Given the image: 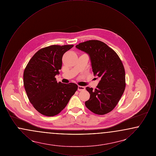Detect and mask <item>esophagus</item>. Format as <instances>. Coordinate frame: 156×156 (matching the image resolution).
I'll return each instance as SVG.
<instances>
[{
	"mask_svg": "<svg viewBox=\"0 0 156 156\" xmlns=\"http://www.w3.org/2000/svg\"><path fill=\"white\" fill-rule=\"evenodd\" d=\"M85 89V88L84 87H82V86H78V90L79 91H83V90H84Z\"/></svg>",
	"mask_w": 156,
	"mask_h": 156,
	"instance_id": "34e87169",
	"label": "esophagus"
}]
</instances>
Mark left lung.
<instances>
[{"mask_svg":"<svg viewBox=\"0 0 156 156\" xmlns=\"http://www.w3.org/2000/svg\"><path fill=\"white\" fill-rule=\"evenodd\" d=\"M76 48L89 55L94 74L101 80L96 89L86 88L90 98L85 102V106L97 115L106 114L118 104L125 89L123 63L116 52L99 40L81 43Z\"/></svg>","mask_w":156,"mask_h":156,"instance_id":"left-lung-1","label":"left lung"}]
</instances>
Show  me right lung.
<instances>
[{"mask_svg":"<svg viewBox=\"0 0 156 156\" xmlns=\"http://www.w3.org/2000/svg\"><path fill=\"white\" fill-rule=\"evenodd\" d=\"M74 45H52L39 50L32 57L23 74V83L33 107L47 116L58 115L74 95L78 85L57 82L64 54Z\"/></svg>","mask_w":156,"mask_h":156,"instance_id":"1","label":"right lung"}]
</instances>
